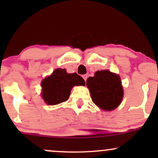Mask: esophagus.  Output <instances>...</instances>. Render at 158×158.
Wrapping results in <instances>:
<instances>
[{
    "mask_svg": "<svg viewBox=\"0 0 158 158\" xmlns=\"http://www.w3.org/2000/svg\"><path fill=\"white\" fill-rule=\"evenodd\" d=\"M82 77H83V79H85V81H86L87 79H88V76H87V75H83V76H82Z\"/></svg>",
    "mask_w": 158,
    "mask_h": 158,
    "instance_id": "1",
    "label": "esophagus"
}]
</instances>
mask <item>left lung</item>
<instances>
[{"instance_id": "1", "label": "left lung", "mask_w": 158, "mask_h": 158, "mask_svg": "<svg viewBox=\"0 0 158 158\" xmlns=\"http://www.w3.org/2000/svg\"><path fill=\"white\" fill-rule=\"evenodd\" d=\"M86 85L93 102L103 110L115 109L122 102V82L117 74L107 70L97 71L94 77L88 78Z\"/></svg>"}]
</instances>
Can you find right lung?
Wrapping results in <instances>:
<instances>
[{
    "mask_svg": "<svg viewBox=\"0 0 158 158\" xmlns=\"http://www.w3.org/2000/svg\"><path fill=\"white\" fill-rule=\"evenodd\" d=\"M85 85L83 78L77 73H68L65 69H56L41 82L43 99L50 106L59 104L69 99L73 86Z\"/></svg>",
    "mask_w": 158,
    "mask_h": 158,
    "instance_id": "add662e5",
    "label": "right lung"
}]
</instances>
